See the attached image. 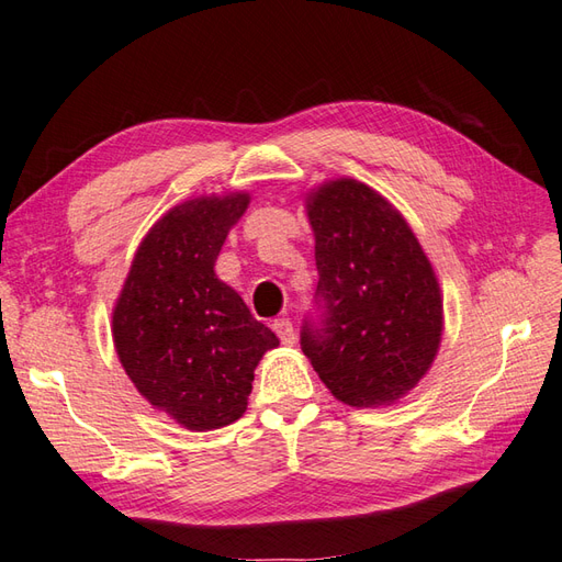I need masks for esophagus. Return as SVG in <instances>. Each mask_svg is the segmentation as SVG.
<instances>
[{
  "label": "esophagus",
  "instance_id": "obj_1",
  "mask_svg": "<svg viewBox=\"0 0 562 562\" xmlns=\"http://www.w3.org/2000/svg\"><path fill=\"white\" fill-rule=\"evenodd\" d=\"M272 329H276V335L280 337L282 344H286V347H292V344L296 341V335H294V325L290 318H278L272 321Z\"/></svg>",
  "mask_w": 562,
  "mask_h": 562
}]
</instances>
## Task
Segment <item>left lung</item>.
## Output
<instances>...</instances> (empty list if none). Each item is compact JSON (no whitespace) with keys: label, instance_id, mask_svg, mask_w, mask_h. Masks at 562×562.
Masks as SVG:
<instances>
[{"label":"left lung","instance_id":"obj_1","mask_svg":"<svg viewBox=\"0 0 562 562\" xmlns=\"http://www.w3.org/2000/svg\"><path fill=\"white\" fill-rule=\"evenodd\" d=\"M318 290L301 325V351L339 401L356 408L404 396L441 341V294L401 213L358 180L308 199Z\"/></svg>","mask_w":562,"mask_h":562}]
</instances>
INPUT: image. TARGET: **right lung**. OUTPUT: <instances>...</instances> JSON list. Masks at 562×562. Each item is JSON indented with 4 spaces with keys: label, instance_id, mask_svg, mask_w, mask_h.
I'll return each instance as SVG.
<instances>
[{
    "label": "right lung",
    "instance_id": "1",
    "mask_svg": "<svg viewBox=\"0 0 562 562\" xmlns=\"http://www.w3.org/2000/svg\"><path fill=\"white\" fill-rule=\"evenodd\" d=\"M249 194L201 196L168 211L144 237L113 311L127 378L187 429L241 418L254 368L280 339L213 266Z\"/></svg>",
    "mask_w": 562,
    "mask_h": 562
}]
</instances>
